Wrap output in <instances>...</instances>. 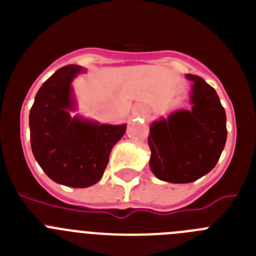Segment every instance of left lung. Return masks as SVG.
I'll return each mask as SVG.
<instances>
[{"instance_id": "8db88e82", "label": "left lung", "mask_w": 256, "mask_h": 256, "mask_svg": "<svg viewBox=\"0 0 256 256\" xmlns=\"http://www.w3.org/2000/svg\"><path fill=\"white\" fill-rule=\"evenodd\" d=\"M192 80V108L178 110L150 126V169L156 178L190 183L209 173L218 162L227 140L226 112L216 90L204 79Z\"/></svg>"}]
</instances>
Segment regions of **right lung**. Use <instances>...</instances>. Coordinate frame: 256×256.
Masks as SVG:
<instances>
[{"label": "right lung", "instance_id": "obj_1", "mask_svg": "<svg viewBox=\"0 0 256 256\" xmlns=\"http://www.w3.org/2000/svg\"><path fill=\"white\" fill-rule=\"evenodd\" d=\"M79 65L56 70L37 92L29 114L32 151L54 182L84 188L102 177L112 148L126 124L112 126L72 115L76 110L72 82Z\"/></svg>", "mask_w": 256, "mask_h": 256}]
</instances>
